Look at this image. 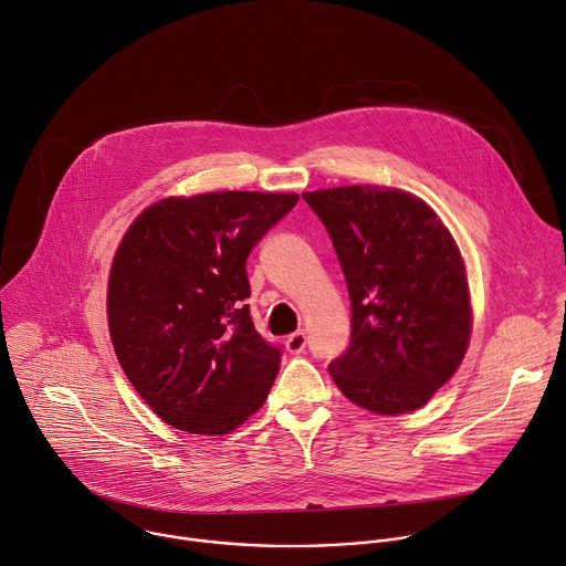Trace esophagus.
<instances>
[{
	"mask_svg": "<svg viewBox=\"0 0 566 566\" xmlns=\"http://www.w3.org/2000/svg\"><path fill=\"white\" fill-rule=\"evenodd\" d=\"M286 350L291 353V355H297V353H302L304 350V346H306V333L304 331H295V333H291L289 337H286Z\"/></svg>",
	"mask_w": 566,
	"mask_h": 566,
	"instance_id": "1",
	"label": "esophagus"
}]
</instances>
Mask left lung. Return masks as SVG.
Listing matches in <instances>:
<instances>
[{
  "label": "left lung",
  "instance_id": "8db88e82",
  "mask_svg": "<svg viewBox=\"0 0 566 566\" xmlns=\"http://www.w3.org/2000/svg\"><path fill=\"white\" fill-rule=\"evenodd\" d=\"M324 222L350 295V344L328 364L353 405L400 416L460 368L473 331L464 258L440 216L396 186L302 193Z\"/></svg>",
  "mask_w": 566,
  "mask_h": 566
}]
</instances>
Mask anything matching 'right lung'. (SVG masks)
<instances>
[{"label": "right lung", "mask_w": 566, "mask_h": 566, "mask_svg": "<svg viewBox=\"0 0 566 566\" xmlns=\"http://www.w3.org/2000/svg\"><path fill=\"white\" fill-rule=\"evenodd\" d=\"M297 193L211 191L146 207L111 264L106 313L126 378L166 424L227 436L262 409L280 348L253 326L247 258Z\"/></svg>", "instance_id": "obj_1"}]
</instances>
